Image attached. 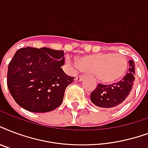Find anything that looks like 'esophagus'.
<instances>
[{
  "label": "esophagus",
  "mask_w": 148,
  "mask_h": 148,
  "mask_svg": "<svg viewBox=\"0 0 148 148\" xmlns=\"http://www.w3.org/2000/svg\"><path fill=\"white\" fill-rule=\"evenodd\" d=\"M84 79V77L82 76V75H78V76L76 77V78H75V80H76L77 82H82V80Z\"/></svg>",
  "instance_id": "esophagus-1"
}]
</instances>
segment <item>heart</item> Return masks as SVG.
Here are the masks:
<instances>
[{
  "instance_id": "1",
  "label": "heart",
  "mask_w": 148,
  "mask_h": 148,
  "mask_svg": "<svg viewBox=\"0 0 148 148\" xmlns=\"http://www.w3.org/2000/svg\"><path fill=\"white\" fill-rule=\"evenodd\" d=\"M66 63L73 65L69 56L66 57ZM77 66L82 71L95 74L99 82L110 84L123 77L128 67V60L126 56L119 53H96L77 60Z\"/></svg>"
}]
</instances>
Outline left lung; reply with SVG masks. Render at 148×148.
I'll use <instances>...</instances> for the list:
<instances>
[{
    "label": "left lung",
    "mask_w": 148,
    "mask_h": 148,
    "mask_svg": "<svg viewBox=\"0 0 148 148\" xmlns=\"http://www.w3.org/2000/svg\"><path fill=\"white\" fill-rule=\"evenodd\" d=\"M135 64L129 60V69L127 74L117 83L109 85L98 84L91 94V101L96 106L101 108H113L123 103L129 96L134 84L135 75Z\"/></svg>",
    "instance_id": "left-lung-1"
}]
</instances>
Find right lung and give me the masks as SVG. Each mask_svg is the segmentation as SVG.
I'll list each match as a JSON object with an SVG mask.
<instances>
[{
    "instance_id": "obj_1",
    "label": "right lung",
    "mask_w": 148,
    "mask_h": 148,
    "mask_svg": "<svg viewBox=\"0 0 148 148\" xmlns=\"http://www.w3.org/2000/svg\"><path fill=\"white\" fill-rule=\"evenodd\" d=\"M63 50L42 47L18 49L8 64L7 84L14 101L32 112H47L61 105L74 81L64 72Z\"/></svg>"
}]
</instances>
